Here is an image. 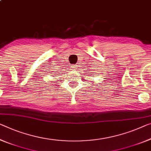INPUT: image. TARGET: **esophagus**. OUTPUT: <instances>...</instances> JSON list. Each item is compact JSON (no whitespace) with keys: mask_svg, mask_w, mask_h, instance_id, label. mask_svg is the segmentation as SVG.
<instances>
[{"mask_svg":"<svg viewBox=\"0 0 151 151\" xmlns=\"http://www.w3.org/2000/svg\"><path fill=\"white\" fill-rule=\"evenodd\" d=\"M77 68H78V66L77 65H73L72 66V69H76Z\"/></svg>","mask_w":151,"mask_h":151,"instance_id":"esophagus-1","label":"esophagus"}]
</instances>
